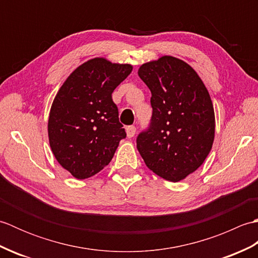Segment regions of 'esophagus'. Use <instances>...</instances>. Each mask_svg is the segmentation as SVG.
I'll list each match as a JSON object with an SVG mask.
<instances>
[{
    "label": "esophagus",
    "instance_id": "esophagus-1",
    "mask_svg": "<svg viewBox=\"0 0 258 258\" xmlns=\"http://www.w3.org/2000/svg\"><path fill=\"white\" fill-rule=\"evenodd\" d=\"M135 132H136L135 126L131 125V126H127V127H126V134H127V138L128 139H132L133 136L135 135Z\"/></svg>",
    "mask_w": 258,
    "mask_h": 258
}]
</instances>
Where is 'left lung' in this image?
<instances>
[{
	"label": "left lung",
	"mask_w": 258,
	"mask_h": 258,
	"mask_svg": "<svg viewBox=\"0 0 258 258\" xmlns=\"http://www.w3.org/2000/svg\"><path fill=\"white\" fill-rule=\"evenodd\" d=\"M138 73L151 90L153 114L136 147L151 171L178 182L195 172L212 150L215 114L210 93L195 70L174 56L144 63Z\"/></svg>",
	"instance_id": "1"
}]
</instances>
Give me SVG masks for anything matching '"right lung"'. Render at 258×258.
Returning <instances> with one entry per match:
<instances>
[{"label":"right lung","mask_w":258,"mask_h":258,"mask_svg":"<svg viewBox=\"0 0 258 258\" xmlns=\"http://www.w3.org/2000/svg\"><path fill=\"white\" fill-rule=\"evenodd\" d=\"M131 64L95 57L76 68L52 103L47 132L56 161L85 179L108 165L126 138L112 93L132 72Z\"/></svg>","instance_id":"obj_1"}]
</instances>
